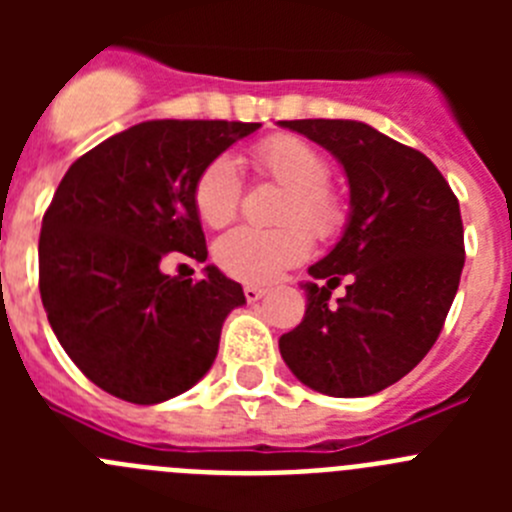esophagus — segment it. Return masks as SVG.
<instances>
[{"instance_id": "esophagus-1", "label": "esophagus", "mask_w": 512, "mask_h": 512, "mask_svg": "<svg viewBox=\"0 0 512 512\" xmlns=\"http://www.w3.org/2000/svg\"><path fill=\"white\" fill-rule=\"evenodd\" d=\"M266 292H269V289L259 287V284H246V287H243V295H246L248 302H259Z\"/></svg>"}]
</instances>
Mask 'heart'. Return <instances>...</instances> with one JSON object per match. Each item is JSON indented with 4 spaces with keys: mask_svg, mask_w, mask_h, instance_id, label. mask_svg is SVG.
<instances>
[{
    "mask_svg": "<svg viewBox=\"0 0 512 512\" xmlns=\"http://www.w3.org/2000/svg\"><path fill=\"white\" fill-rule=\"evenodd\" d=\"M256 174L284 187L277 207L279 228H235L215 243L220 269L241 282L264 284L292 269L310 253L315 238H330L343 225V202L330 187L328 161L315 146L297 135H269L251 151ZM194 210L210 228H223L241 205V174L233 158L217 156L194 179ZM308 229L305 231L304 228Z\"/></svg>",
    "mask_w": 512,
    "mask_h": 512,
    "instance_id": "obj_1",
    "label": "heart"
}]
</instances>
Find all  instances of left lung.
Instances as JSON below:
<instances>
[{
  "mask_svg": "<svg viewBox=\"0 0 512 512\" xmlns=\"http://www.w3.org/2000/svg\"><path fill=\"white\" fill-rule=\"evenodd\" d=\"M279 125L333 153L351 189L341 241L307 269L315 282L302 284L305 318L279 351L310 390L374 395L420 364L449 315L464 269L459 200L431 158L366 122ZM346 273L347 295L330 303Z\"/></svg>",
  "mask_w": 512,
  "mask_h": 512,
  "instance_id": "8db88e82",
  "label": "left lung"
}]
</instances>
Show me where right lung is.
Instances as JSON below:
<instances>
[{"label":"right lung","instance_id":"right-lung-1","mask_svg":"<svg viewBox=\"0 0 512 512\" xmlns=\"http://www.w3.org/2000/svg\"><path fill=\"white\" fill-rule=\"evenodd\" d=\"M259 122L148 120L76 158L40 228V297L63 351L135 405L182 395L210 372L243 287L164 274L169 253L205 261L192 189L202 166Z\"/></svg>","mask_w":512,"mask_h":512}]
</instances>
